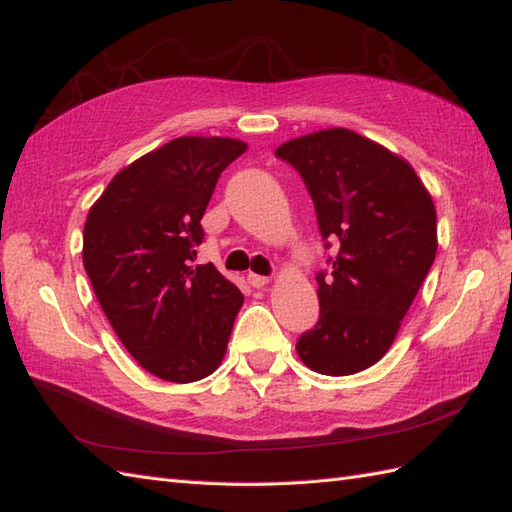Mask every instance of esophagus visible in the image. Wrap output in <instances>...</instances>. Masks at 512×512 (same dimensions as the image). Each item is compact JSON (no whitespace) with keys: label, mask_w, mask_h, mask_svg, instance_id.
I'll return each mask as SVG.
<instances>
[{"label":"esophagus","mask_w":512,"mask_h":512,"mask_svg":"<svg viewBox=\"0 0 512 512\" xmlns=\"http://www.w3.org/2000/svg\"><path fill=\"white\" fill-rule=\"evenodd\" d=\"M268 277H264V275H253V273H250L248 275V284L250 286H253V288H264L266 284H268Z\"/></svg>","instance_id":"1"}]
</instances>
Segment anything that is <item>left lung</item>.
Returning <instances> with one entry per match:
<instances>
[{"label":"left lung","mask_w":512,"mask_h":512,"mask_svg":"<svg viewBox=\"0 0 512 512\" xmlns=\"http://www.w3.org/2000/svg\"><path fill=\"white\" fill-rule=\"evenodd\" d=\"M275 156L306 182L325 248L339 242L297 352L319 374H356L385 356L436 259L431 195L405 160L343 127L288 140Z\"/></svg>","instance_id":"left-lung-1"}]
</instances>
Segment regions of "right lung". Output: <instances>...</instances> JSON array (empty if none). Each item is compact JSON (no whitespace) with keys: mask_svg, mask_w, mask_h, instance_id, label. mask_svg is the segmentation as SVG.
<instances>
[{"mask_svg":"<svg viewBox=\"0 0 512 512\" xmlns=\"http://www.w3.org/2000/svg\"><path fill=\"white\" fill-rule=\"evenodd\" d=\"M244 151L233 138H173L116 173L83 228V266L105 317L169 383L215 372L244 303L213 264H195L217 178Z\"/></svg>","mask_w":512,"mask_h":512,"instance_id":"right-lung-1","label":"right lung"}]
</instances>
